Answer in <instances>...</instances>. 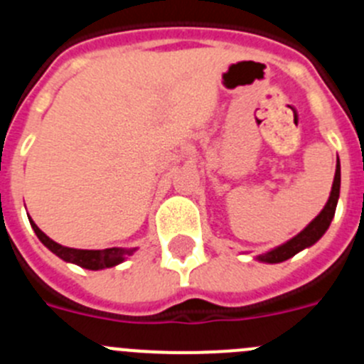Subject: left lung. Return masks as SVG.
<instances>
[{"instance_id":"1","label":"left lung","mask_w":364,"mask_h":364,"mask_svg":"<svg viewBox=\"0 0 364 364\" xmlns=\"http://www.w3.org/2000/svg\"><path fill=\"white\" fill-rule=\"evenodd\" d=\"M340 185H341V168H340V158L336 160V172H334V181H333V188H331V196L329 200L326 203L323 210L299 232L297 236H294L291 240H288L287 243L279 247H274L268 252L259 254L256 256L257 261L261 263H281V261H287L290 257H294L295 254L301 252V250L308 249L311 247L313 243L318 242L326 231L329 229L331 222L334 218V211H336V204L338 199H340Z\"/></svg>"}]
</instances>
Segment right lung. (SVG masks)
Instances as JSON below:
<instances>
[{
    "label": "right lung",
    "instance_id": "1",
    "mask_svg": "<svg viewBox=\"0 0 364 364\" xmlns=\"http://www.w3.org/2000/svg\"><path fill=\"white\" fill-rule=\"evenodd\" d=\"M30 218V217H28ZM30 224L33 228L35 235L38 236L42 243L51 250L53 254L60 257V259L67 261V263H74L87 270H103V268H112L115 264L126 261V257L132 256L136 249H122V247H110V249L101 250H87V249H73V247H63L60 243L53 242L48 235L37 228L33 220L30 218Z\"/></svg>",
    "mask_w": 364,
    "mask_h": 364
}]
</instances>
